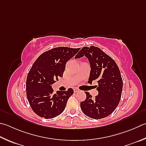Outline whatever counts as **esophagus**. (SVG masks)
<instances>
[{
	"mask_svg": "<svg viewBox=\"0 0 146 146\" xmlns=\"http://www.w3.org/2000/svg\"><path fill=\"white\" fill-rule=\"evenodd\" d=\"M73 91H74V92H79V91H80V90H79L77 88H75V89H73Z\"/></svg>",
	"mask_w": 146,
	"mask_h": 146,
	"instance_id": "esophagus-1",
	"label": "esophagus"
}]
</instances>
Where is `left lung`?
Wrapping results in <instances>:
<instances>
[{
	"label": "left lung",
	"instance_id": "obj_1",
	"mask_svg": "<svg viewBox=\"0 0 146 146\" xmlns=\"http://www.w3.org/2000/svg\"><path fill=\"white\" fill-rule=\"evenodd\" d=\"M85 56L88 59L91 71L88 83H98V94L94 98L86 92V99L80 103L81 110L92 119H100L110 115L120 102L123 80L120 70L115 62L100 48L85 46L80 50L75 59Z\"/></svg>",
	"mask_w": 146,
	"mask_h": 146
}]
</instances>
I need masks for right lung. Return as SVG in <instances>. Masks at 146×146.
<instances>
[{
	"instance_id": "add662e5",
	"label": "right lung",
	"mask_w": 146,
	"mask_h": 146,
	"mask_svg": "<svg viewBox=\"0 0 146 146\" xmlns=\"http://www.w3.org/2000/svg\"><path fill=\"white\" fill-rule=\"evenodd\" d=\"M80 49L54 48L43 53L32 66L26 81L27 97L32 109L39 117L52 119L64 110L73 90L70 88L54 94L52 85L62 77L66 62Z\"/></svg>"
}]
</instances>
